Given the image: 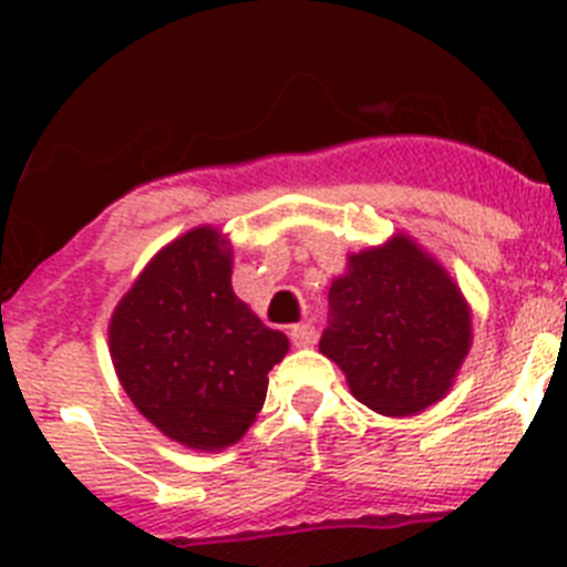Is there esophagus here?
Returning a JSON list of instances; mask_svg holds the SVG:
<instances>
[{"instance_id": "esophagus-1", "label": "esophagus", "mask_w": 567, "mask_h": 567, "mask_svg": "<svg viewBox=\"0 0 567 567\" xmlns=\"http://www.w3.org/2000/svg\"><path fill=\"white\" fill-rule=\"evenodd\" d=\"M290 339H293L296 347H313L319 333H316L313 324H293L290 328Z\"/></svg>"}]
</instances>
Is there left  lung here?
<instances>
[{
  "instance_id": "1",
  "label": "left lung",
  "mask_w": 567,
  "mask_h": 567,
  "mask_svg": "<svg viewBox=\"0 0 567 567\" xmlns=\"http://www.w3.org/2000/svg\"><path fill=\"white\" fill-rule=\"evenodd\" d=\"M319 350L344 370L350 392L381 415L441 401L472 344L457 285L406 237L350 257L328 293Z\"/></svg>"
}]
</instances>
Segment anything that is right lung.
<instances>
[{
	"mask_svg": "<svg viewBox=\"0 0 567 567\" xmlns=\"http://www.w3.org/2000/svg\"><path fill=\"white\" fill-rule=\"evenodd\" d=\"M110 353L132 404L172 441L226 449L265 404L288 336L265 328L231 288V254L214 228L163 248L110 321Z\"/></svg>",
	"mask_w": 567,
	"mask_h": 567,
	"instance_id": "obj_1",
	"label": "right lung"
}]
</instances>
